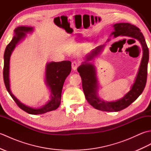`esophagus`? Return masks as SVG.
Here are the masks:
<instances>
[{"mask_svg":"<svg viewBox=\"0 0 151 151\" xmlns=\"http://www.w3.org/2000/svg\"><path fill=\"white\" fill-rule=\"evenodd\" d=\"M78 67V63L75 62V61H74V62H72V69L73 70H76V69H77Z\"/></svg>","mask_w":151,"mask_h":151,"instance_id":"1","label":"esophagus"}]
</instances>
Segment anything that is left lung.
<instances>
[{
    "mask_svg": "<svg viewBox=\"0 0 151 151\" xmlns=\"http://www.w3.org/2000/svg\"><path fill=\"white\" fill-rule=\"evenodd\" d=\"M114 31L111 36H128L138 40L142 45L143 56L139 70L130 90L123 98L115 101H104L97 94L98 82L94 65L89 63L103 49L104 45L99 46L86 57V61L77 69L81 76L82 88L86 100L97 110L104 111H118L126 108L138 98L145 87L147 77V65L149 62V49L143 34L138 28L128 22H121L113 25Z\"/></svg>",
    "mask_w": 151,
    "mask_h": 151,
    "instance_id": "left-lung-1",
    "label": "left lung"
}]
</instances>
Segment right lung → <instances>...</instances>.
Returning a JSON list of instances; mask_svg holds the SVG:
<instances>
[{
    "label": "right lung",
    "instance_id": "add662e5",
    "mask_svg": "<svg viewBox=\"0 0 151 151\" xmlns=\"http://www.w3.org/2000/svg\"><path fill=\"white\" fill-rule=\"evenodd\" d=\"M34 30L32 27L20 26L14 30V36L5 49L4 54V69L3 78L6 89L18 106L22 110L32 115L45 114L46 112L55 110L59 107L61 102L62 91L67 76L71 70V62L70 61L62 62H51L47 63L45 68V83L50 91V99L43 106L34 108L21 103L12 94L9 86V60L15 46L26 37L27 33H30Z\"/></svg>",
    "mask_w": 151,
    "mask_h": 151
}]
</instances>
